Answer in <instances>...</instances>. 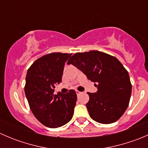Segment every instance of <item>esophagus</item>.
<instances>
[{
    "instance_id": "34e87169",
    "label": "esophagus",
    "mask_w": 148,
    "mask_h": 148,
    "mask_svg": "<svg viewBox=\"0 0 148 148\" xmlns=\"http://www.w3.org/2000/svg\"><path fill=\"white\" fill-rule=\"evenodd\" d=\"M76 93H77V96H79V95H81V94H82V92H79V91L77 90V91H76Z\"/></svg>"
}]
</instances>
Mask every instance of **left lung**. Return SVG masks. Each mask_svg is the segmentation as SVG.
Listing matches in <instances>:
<instances>
[{
	"label": "left lung",
	"instance_id": "left-lung-1",
	"mask_svg": "<svg viewBox=\"0 0 148 148\" xmlns=\"http://www.w3.org/2000/svg\"><path fill=\"white\" fill-rule=\"evenodd\" d=\"M67 64L96 83L97 92H87L89 100L86 106L91 118L102 124L118 120L129 105L132 92L129 74L120 61L104 52L90 51L76 53Z\"/></svg>",
	"mask_w": 148,
	"mask_h": 148
}]
</instances>
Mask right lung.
I'll list each match as a JSON object with an SVG mask.
<instances>
[{"mask_svg": "<svg viewBox=\"0 0 148 148\" xmlns=\"http://www.w3.org/2000/svg\"><path fill=\"white\" fill-rule=\"evenodd\" d=\"M71 53H51L36 60L28 69L25 94L30 109L41 124L50 128L62 127L71 120L77 102L73 89L54 94L62 82L65 62Z\"/></svg>", "mask_w": 148, "mask_h": 148, "instance_id": "1", "label": "right lung"}]
</instances>
